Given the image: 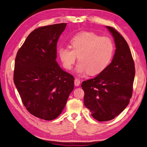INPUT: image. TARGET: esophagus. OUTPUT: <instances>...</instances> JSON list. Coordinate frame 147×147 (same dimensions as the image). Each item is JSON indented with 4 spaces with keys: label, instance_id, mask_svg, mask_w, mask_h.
<instances>
[{
    "label": "esophagus",
    "instance_id": "34e87169",
    "mask_svg": "<svg viewBox=\"0 0 147 147\" xmlns=\"http://www.w3.org/2000/svg\"><path fill=\"white\" fill-rule=\"evenodd\" d=\"M80 84V79H78V78H76V79L74 80V85L76 86H78Z\"/></svg>",
    "mask_w": 147,
    "mask_h": 147
}]
</instances>
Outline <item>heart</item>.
<instances>
[{
	"mask_svg": "<svg viewBox=\"0 0 147 147\" xmlns=\"http://www.w3.org/2000/svg\"><path fill=\"white\" fill-rule=\"evenodd\" d=\"M71 48L61 47L59 55L63 66L72 69L78 56L80 62L76 72L96 75L104 71L110 63L114 51V44L108 37H100L90 32H81L70 40Z\"/></svg>",
	"mask_w": 147,
	"mask_h": 147,
	"instance_id": "obj_1",
	"label": "heart"
}]
</instances>
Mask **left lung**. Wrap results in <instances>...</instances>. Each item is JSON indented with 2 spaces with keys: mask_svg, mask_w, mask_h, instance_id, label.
Segmentation results:
<instances>
[{
  "mask_svg": "<svg viewBox=\"0 0 147 147\" xmlns=\"http://www.w3.org/2000/svg\"><path fill=\"white\" fill-rule=\"evenodd\" d=\"M114 38L115 53L111 63L93 79L84 81V104L99 121H110L127 107L132 96L135 74L128 44L113 27L106 26Z\"/></svg>",
  "mask_w": 147,
  "mask_h": 147,
  "instance_id": "obj_1",
  "label": "left lung"
}]
</instances>
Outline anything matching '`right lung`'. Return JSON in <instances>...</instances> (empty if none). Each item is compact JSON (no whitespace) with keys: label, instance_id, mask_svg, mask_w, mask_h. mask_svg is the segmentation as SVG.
Segmentation results:
<instances>
[{"label":"right lung","instance_id":"obj_1","mask_svg":"<svg viewBox=\"0 0 147 147\" xmlns=\"http://www.w3.org/2000/svg\"><path fill=\"white\" fill-rule=\"evenodd\" d=\"M66 23L39 27L27 36L17 53L13 82L30 114L53 120L65 107L74 78L56 62L57 42Z\"/></svg>","mask_w":147,"mask_h":147}]
</instances>
